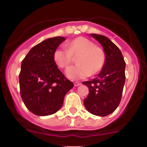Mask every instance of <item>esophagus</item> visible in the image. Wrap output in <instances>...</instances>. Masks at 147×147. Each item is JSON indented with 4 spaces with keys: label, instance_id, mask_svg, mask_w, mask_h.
I'll list each match as a JSON object with an SVG mask.
<instances>
[{
    "label": "esophagus",
    "instance_id": "obj_1",
    "mask_svg": "<svg viewBox=\"0 0 147 147\" xmlns=\"http://www.w3.org/2000/svg\"><path fill=\"white\" fill-rule=\"evenodd\" d=\"M74 84V86H79V85H81V83H80V82H75Z\"/></svg>",
    "mask_w": 147,
    "mask_h": 147
}]
</instances>
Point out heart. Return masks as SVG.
<instances>
[{
  "label": "heart",
  "instance_id": "obj_1",
  "mask_svg": "<svg viewBox=\"0 0 147 147\" xmlns=\"http://www.w3.org/2000/svg\"><path fill=\"white\" fill-rule=\"evenodd\" d=\"M76 57L78 65L71 66L66 71V76L72 80L96 74L102 71L106 62L105 51L85 37L73 40L66 44L65 47L57 48L53 54L54 62L62 69L67 68Z\"/></svg>",
  "mask_w": 147,
  "mask_h": 147
}]
</instances>
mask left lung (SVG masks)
Masks as SVG:
<instances>
[{
	"label": "left lung",
	"instance_id": "obj_1",
	"mask_svg": "<svg viewBox=\"0 0 147 147\" xmlns=\"http://www.w3.org/2000/svg\"><path fill=\"white\" fill-rule=\"evenodd\" d=\"M101 43L106 55V62L96 78L83 82L89 88L84 105L90 113L106 116L118 107L125 83V61L120 49L103 35L91 34Z\"/></svg>",
	"mask_w": 147,
	"mask_h": 147
}]
</instances>
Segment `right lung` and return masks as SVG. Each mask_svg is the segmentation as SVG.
I'll list each match as a JSON object with an SVG mask.
<instances>
[{"mask_svg": "<svg viewBox=\"0 0 147 147\" xmlns=\"http://www.w3.org/2000/svg\"><path fill=\"white\" fill-rule=\"evenodd\" d=\"M65 40L55 37L44 40L34 46L22 61L20 96L26 107L35 115L55 113L62 106L66 93L74 87L53 59L54 51Z\"/></svg>", "mask_w": 147, "mask_h": 147, "instance_id": "1", "label": "right lung"}]
</instances>
